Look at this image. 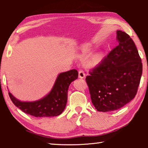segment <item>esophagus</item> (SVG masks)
Returning a JSON list of instances; mask_svg holds the SVG:
<instances>
[{"mask_svg": "<svg viewBox=\"0 0 148 148\" xmlns=\"http://www.w3.org/2000/svg\"><path fill=\"white\" fill-rule=\"evenodd\" d=\"M78 73H79V77H80V78H83V77L85 76V73L83 70H79Z\"/></svg>", "mask_w": 148, "mask_h": 148, "instance_id": "34e87169", "label": "esophagus"}]
</instances>
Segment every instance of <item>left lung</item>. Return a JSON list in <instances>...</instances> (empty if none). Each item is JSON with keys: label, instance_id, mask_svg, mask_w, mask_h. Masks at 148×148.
Wrapping results in <instances>:
<instances>
[{"label": "left lung", "instance_id": "1", "mask_svg": "<svg viewBox=\"0 0 148 148\" xmlns=\"http://www.w3.org/2000/svg\"><path fill=\"white\" fill-rule=\"evenodd\" d=\"M119 45L89 71L86 82L90 98L98 111L122 108L137 92L142 63L135 42L122 30L117 31Z\"/></svg>", "mask_w": 148, "mask_h": 148}]
</instances>
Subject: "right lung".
Returning a JSON list of instances; mask_svg holds the SVG:
<instances>
[{
	"label": "right lung",
	"instance_id": "add662e5",
	"mask_svg": "<svg viewBox=\"0 0 148 148\" xmlns=\"http://www.w3.org/2000/svg\"><path fill=\"white\" fill-rule=\"evenodd\" d=\"M77 77L78 72L75 69L60 74L50 92L38 101H21L10 92L8 94L15 106L26 114L37 118L56 116L62 113L65 109L69 87Z\"/></svg>",
	"mask_w": 148,
	"mask_h": 148
}]
</instances>
